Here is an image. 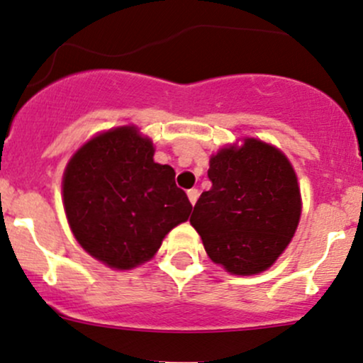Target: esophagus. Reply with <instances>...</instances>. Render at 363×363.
Here are the masks:
<instances>
[{"label": "esophagus", "instance_id": "1", "mask_svg": "<svg viewBox=\"0 0 363 363\" xmlns=\"http://www.w3.org/2000/svg\"><path fill=\"white\" fill-rule=\"evenodd\" d=\"M186 195H189L190 203H192V206H195V202H197V199H199V190L197 189H190L189 192H186Z\"/></svg>", "mask_w": 363, "mask_h": 363}]
</instances>
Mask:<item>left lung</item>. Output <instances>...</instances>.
Segmentation results:
<instances>
[{"label": "left lung", "mask_w": 363, "mask_h": 363, "mask_svg": "<svg viewBox=\"0 0 363 363\" xmlns=\"http://www.w3.org/2000/svg\"><path fill=\"white\" fill-rule=\"evenodd\" d=\"M190 218L211 260L228 272L252 276L276 262L291 242L302 214L298 180L274 145L243 138L214 154Z\"/></svg>", "instance_id": "8db88e82"}]
</instances>
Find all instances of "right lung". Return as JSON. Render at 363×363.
Returning <instances> with one entry per match:
<instances>
[{"label":"right lung","instance_id":"obj_1","mask_svg":"<svg viewBox=\"0 0 363 363\" xmlns=\"http://www.w3.org/2000/svg\"><path fill=\"white\" fill-rule=\"evenodd\" d=\"M72 233L87 254L113 269H133L192 213L174 169L154 162L152 140L137 127L99 133L77 150L63 174Z\"/></svg>","mask_w":363,"mask_h":363}]
</instances>
